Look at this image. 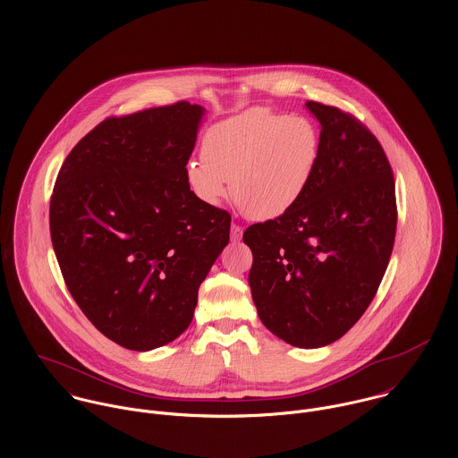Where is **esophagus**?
I'll use <instances>...</instances> for the list:
<instances>
[{"label":"esophagus","mask_w":458,"mask_h":458,"mask_svg":"<svg viewBox=\"0 0 458 458\" xmlns=\"http://www.w3.org/2000/svg\"><path fill=\"white\" fill-rule=\"evenodd\" d=\"M242 236H243V229H242L240 225L233 224V225H231V240H233V242H240Z\"/></svg>","instance_id":"34e87169"}]
</instances>
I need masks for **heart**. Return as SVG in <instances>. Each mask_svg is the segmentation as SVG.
<instances>
[{
  "mask_svg": "<svg viewBox=\"0 0 458 458\" xmlns=\"http://www.w3.org/2000/svg\"><path fill=\"white\" fill-rule=\"evenodd\" d=\"M202 160L185 165L187 189L204 206H218L231 192L258 220L291 211L310 187L321 133L305 116L250 109L213 125L200 144Z\"/></svg>",
  "mask_w": 458,
  "mask_h": 458,
  "instance_id": "1",
  "label": "heart"
}]
</instances>
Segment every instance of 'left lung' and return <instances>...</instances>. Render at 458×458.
I'll return each instance as SVG.
<instances>
[{
	"instance_id": "1",
	"label": "left lung",
	"mask_w": 458,
	"mask_h": 458,
	"mask_svg": "<svg viewBox=\"0 0 458 458\" xmlns=\"http://www.w3.org/2000/svg\"><path fill=\"white\" fill-rule=\"evenodd\" d=\"M305 106L321 123L314 180L291 211L250 225L243 242L262 325L316 349L344 336L374 300L392 256L396 200L376 135L336 107Z\"/></svg>"
}]
</instances>
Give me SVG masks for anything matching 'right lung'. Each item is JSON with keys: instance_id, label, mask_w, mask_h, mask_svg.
Instances as JSON below:
<instances>
[{"instance_id": "add662e5", "label": "right lung", "mask_w": 458, "mask_h": 458, "mask_svg": "<svg viewBox=\"0 0 458 458\" xmlns=\"http://www.w3.org/2000/svg\"><path fill=\"white\" fill-rule=\"evenodd\" d=\"M204 109L176 102L107 118L68 153L49 225L66 287L100 333L151 351L191 327L231 215L185 183Z\"/></svg>"}]
</instances>
